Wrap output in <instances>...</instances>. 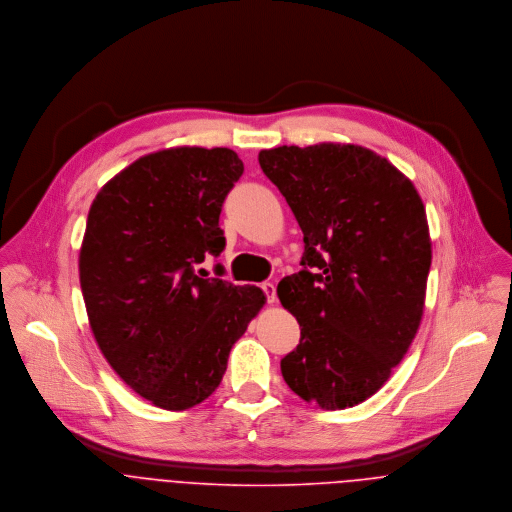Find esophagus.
Instances as JSON below:
<instances>
[{"instance_id":"esophagus-1","label":"esophagus","mask_w":512,"mask_h":512,"mask_svg":"<svg viewBox=\"0 0 512 512\" xmlns=\"http://www.w3.org/2000/svg\"><path fill=\"white\" fill-rule=\"evenodd\" d=\"M262 290L266 293V301L268 303H276V286L274 284L266 282V284H262Z\"/></svg>"}]
</instances>
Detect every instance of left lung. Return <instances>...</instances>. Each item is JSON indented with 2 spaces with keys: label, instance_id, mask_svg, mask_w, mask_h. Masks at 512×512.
<instances>
[{
  "label": "left lung",
  "instance_id": "left-lung-1",
  "mask_svg": "<svg viewBox=\"0 0 512 512\" xmlns=\"http://www.w3.org/2000/svg\"><path fill=\"white\" fill-rule=\"evenodd\" d=\"M266 177L303 232L301 270L278 297L301 327L282 376L305 402L343 410L370 398L412 345L432 240L414 183L353 144L262 149Z\"/></svg>",
  "mask_w": 512,
  "mask_h": 512
}]
</instances>
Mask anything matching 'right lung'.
Instances as JSON below:
<instances>
[{
    "label": "right lung",
    "mask_w": 512,
    "mask_h": 512,
    "mask_svg": "<svg viewBox=\"0 0 512 512\" xmlns=\"http://www.w3.org/2000/svg\"><path fill=\"white\" fill-rule=\"evenodd\" d=\"M242 171L228 147L161 149L112 177L88 211L78 274L90 329L116 374L163 410L217 390L266 303L256 286L195 274L224 250L220 211Z\"/></svg>",
    "instance_id": "add662e5"
}]
</instances>
